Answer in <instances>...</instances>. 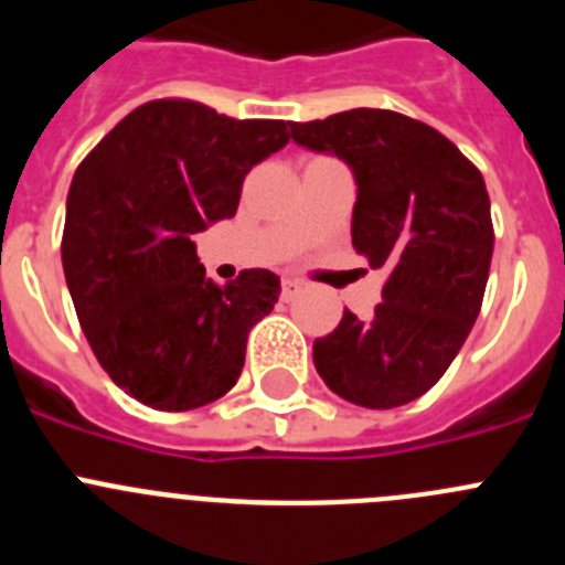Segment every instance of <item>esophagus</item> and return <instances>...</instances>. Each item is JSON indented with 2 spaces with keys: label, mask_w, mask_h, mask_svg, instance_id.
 <instances>
[{
  "label": "esophagus",
  "mask_w": 565,
  "mask_h": 565,
  "mask_svg": "<svg viewBox=\"0 0 565 565\" xmlns=\"http://www.w3.org/2000/svg\"><path fill=\"white\" fill-rule=\"evenodd\" d=\"M299 291H302V282H299V279L282 277V282H279V297L286 299V302H291Z\"/></svg>",
  "instance_id": "obj_1"
}]
</instances>
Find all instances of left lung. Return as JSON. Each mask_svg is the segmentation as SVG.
<instances>
[{"label":"left lung","mask_w":565,"mask_h":565,"mask_svg":"<svg viewBox=\"0 0 565 565\" xmlns=\"http://www.w3.org/2000/svg\"><path fill=\"white\" fill-rule=\"evenodd\" d=\"M294 142L353 170V248L384 268L375 313L344 310L313 341L330 392L366 408L426 395L462 350L488 286L493 221L482 173L451 139L386 108L291 122Z\"/></svg>","instance_id":"8db88e82"}]
</instances>
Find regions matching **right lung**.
<instances>
[{"mask_svg":"<svg viewBox=\"0 0 565 565\" xmlns=\"http://www.w3.org/2000/svg\"><path fill=\"white\" fill-rule=\"evenodd\" d=\"M288 126L151 100L75 170L61 241L66 286L92 353L145 406L188 412L237 384L248 330L271 313L279 277L248 268L215 286L193 235L235 215L243 179L286 148Z\"/></svg>","mask_w":565,"mask_h":565,"instance_id":"add662e5","label":"right lung"}]
</instances>
